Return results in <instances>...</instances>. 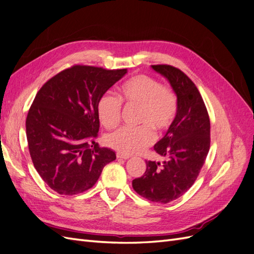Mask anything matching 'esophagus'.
I'll return each instance as SVG.
<instances>
[{"mask_svg":"<svg viewBox=\"0 0 254 254\" xmlns=\"http://www.w3.org/2000/svg\"><path fill=\"white\" fill-rule=\"evenodd\" d=\"M117 158H118V159H124V160H127V159H129L130 157H129V156H127V155H123V153H121V152H118V153H117Z\"/></svg>","mask_w":254,"mask_h":254,"instance_id":"34e87169","label":"esophagus"}]
</instances>
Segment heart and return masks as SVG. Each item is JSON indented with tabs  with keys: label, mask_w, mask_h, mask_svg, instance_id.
Segmentation results:
<instances>
[{
	"label": "heart",
	"mask_w": 254,
	"mask_h": 254,
	"mask_svg": "<svg viewBox=\"0 0 254 254\" xmlns=\"http://www.w3.org/2000/svg\"><path fill=\"white\" fill-rule=\"evenodd\" d=\"M119 97L104 94L97 104V115L104 127L113 129L122 120V103L128 107H140L136 123L141 126L121 128L106 137L108 146L123 155H134L147 148L155 141L152 130L157 135L164 134L178 113V98L173 89L144 74L135 75L123 83Z\"/></svg>",
	"instance_id": "obj_1"
}]
</instances>
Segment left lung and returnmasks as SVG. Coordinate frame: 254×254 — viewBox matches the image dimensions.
<instances>
[{
  "instance_id": "8db88e82",
  "label": "left lung",
  "mask_w": 254,
  "mask_h": 254,
  "mask_svg": "<svg viewBox=\"0 0 254 254\" xmlns=\"http://www.w3.org/2000/svg\"><path fill=\"white\" fill-rule=\"evenodd\" d=\"M151 67L170 81L178 98L173 126L156 145L163 163L146 161V171L132 181L140 196L152 202L168 203L193 186L210 149V118L195 83L179 68L168 64Z\"/></svg>"
}]
</instances>
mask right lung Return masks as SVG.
<instances>
[{
  "label": "right lung",
  "mask_w": 254,
  "mask_h": 254,
  "mask_svg": "<svg viewBox=\"0 0 254 254\" xmlns=\"http://www.w3.org/2000/svg\"><path fill=\"white\" fill-rule=\"evenodd\" d=\"M127 68L75 64L45 82L30 106L26 136L30 158L42 180L60 195L91 189L106 164L117 159L99 147L97 104Z\"/></svg>",
  "instance_id": "1"
}]
</instances>
